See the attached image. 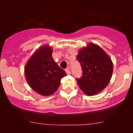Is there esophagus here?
Masks as SVG:
<instances>
[{
    "label": "esophagus",
    "instance_id": "obj_1",
    "mask_svg": "<svg viewBox=\"0 0 133 133\" xmlns=\"http://www.w3.org/2000/svg\"><path fill=\"white\" fill-rule=\"evenodd\" d=\"M69 69H70V68H69V67H68V68H66V69H65V72H66V73L68 75L71 74V71Z\"/></svg>",
    "mask_w": 133,
    "mask_h": 133
}]
</instances>
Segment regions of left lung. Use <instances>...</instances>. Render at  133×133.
I'll use <instances>...</instances> for the list:
<instances>
[{
    "label": "left lung",
    "instance_id": "obj_1",
    "mask_svg": "<svg viewBox=\"0 0 133 133\" xmlns=\"http://www.w3.org/2000/svg\"><path fill=\"white\" fill-rule=\"evenodd\" d=\"M76 59L82 69V75L76 80L84 93L96 95L108 85L113 65L111 59L101 48L90 44L80 50Z\"/></svg>",
    "mask_w": 133,
    "mask_h": 133
}]
</instances>
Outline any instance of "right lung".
Returning <instances> with one entry per match:
<instances>
[{"label": "right lung", "instance_id": "right-lung-1", "mask_svg": "<svg viewBox=\"0 0 133 133\" xmlns=\"http://www.w3.org/2000/svg\"><path fill=\"white\" fill-rule=\"evenodd\" d=\"M51 47L37 50L25 67V76L31 88L38 94L49 96L58 88L62 78L66 75L52 57Z\"/></svg>", "mask_w": 133, "mask_h": 133}]
</instances>
